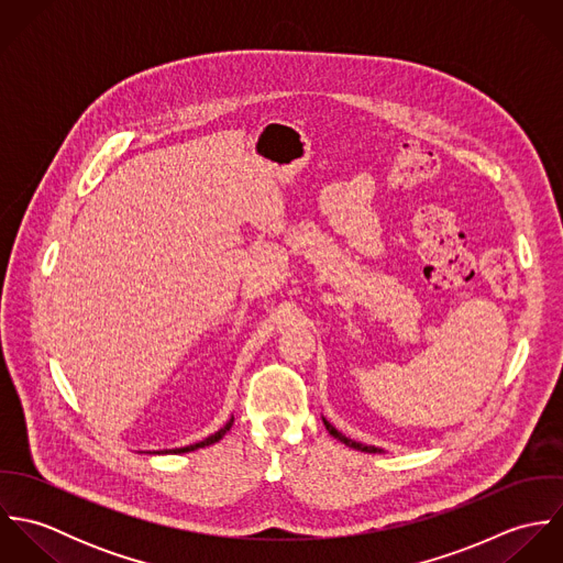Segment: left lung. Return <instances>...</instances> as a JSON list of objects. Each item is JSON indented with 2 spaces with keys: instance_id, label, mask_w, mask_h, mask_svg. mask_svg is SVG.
<instances>
[{
  "instance_id": "8db88e82",
  "label": "left lung",
  "mask_w": 563,
  "mask_h": 563,
  "mask_svg": "<svg viewBox=\"0 0 563 563\" xmlns=\"http://www.w3.org/2000/svg\"><path fill=\"white\" fill-rule=\"evenodd\" d=\"M322 422H324V427H327V431L333 435V438H338L340 442H344L346 446H351V449H357V451H364V453H384L382 449H377V446H368V444H362V442H355V440H351V438H346V435H342L329 420H324L322 418Z\"/></svg>"
}]
</instances>
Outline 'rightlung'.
Returning a JSON list of instances; mask_svg holds the SVG:
<instances>
[{"label": "right lung", "mask_w": 563, "mask_h": 563, "mask_svg": "<svg viewBox=\"0 0 563 563\" xmlns=\"http://www.w3.org/2000/svg\"><path fill=\"white\" fill-rule=\"evenodd\" d=\"M232 422H234V418H230L217 433H212V435H208L206 440H201V442H195V444H188V446H181V449H170V451H162V453H190V451H197V449H203V446H210V444H214V442H219L228 431H230V427H232Z\"/></svg>", "instance_id": "right-lung-1"}]
</instances>
